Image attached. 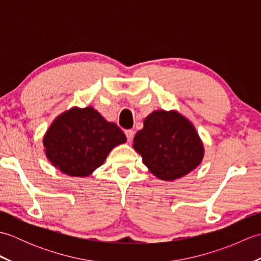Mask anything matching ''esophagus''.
Returning a JSON list of instances; mask_svg holds the SVG:
<instances>
[{"mask_svg":"<svg viewBox=\"0 0 261 261\" xmlns=\"http://www.w3.org/2000/svg\"><path fill=\"white\" fill-rule=\"evenodd\" d=\"M125 136H126V139L129 142L132 141L134 139V136H135V131L134 130H125Z\"/></svg>","mask_w":261,"mask_h":261,"instance_id":"34e87169","label":"esophagus"}]
</instances>
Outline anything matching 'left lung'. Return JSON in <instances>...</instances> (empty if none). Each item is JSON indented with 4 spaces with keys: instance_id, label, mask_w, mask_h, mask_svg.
<instances>
[{
    "instance_id": "obj_1",
    "label": "left lung",
    "mask_w": 261,
    "mask_h": 261,
    "mask_svg": "<svg viewBox=\"0 0 261 261\" xmlns=\"http://www.w3.org/2000/svg\"><path fill=\"white\" fill-rule=\"evenodd\" d=\"M134 141L143 164L163 180L180 178L203 159L204 148L195 127L176 111H154Z\"/></svg>"
}]
</instances>
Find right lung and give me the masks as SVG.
<instances>
[{"label":"right lung","instance_id":"right-lung-1","mask_svg":"<svg viewBox=\"0 0 261 261\" xmlns=\"http://www.w3.org/2000/svg\"><path fill=\"white\" fill-rule=\"evenodd\" d=\"M125 141L118 125L88 107L59 115L45 135L43 147L47 158L60 171L85 177L104 163L115 146Z\"/></svg>","mask_w":261,"mask_h":261}]
</instances>
